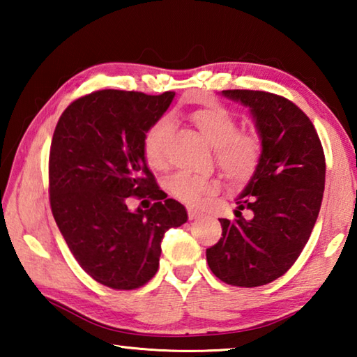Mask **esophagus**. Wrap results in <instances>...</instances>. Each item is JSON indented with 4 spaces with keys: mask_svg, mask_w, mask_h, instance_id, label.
<instances>
[{
    "mask_svg": "<svg viewBox=\"0 0 357 357\" xmlns=\"http://www.w3.org/2000/svg\"><path fill=\"white\" fill-rule=\"evenodd\" d=\"M187 214H189V220H197V219H200V217H202V214L198 213L197 209H193V208L187 209Z\"/></svg>",
    "mask_w": 357,
    "mask_h": 357,
    "instance_id": "34e87169",
    "label": "esophagus"
}]
</instances>
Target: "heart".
<instances>
[{"instance_id": "1", "label": "heart", "mask_w": 357, "mask_h": 357, "mask_svg": "<svg viewBox=\"0 0 357 357\" xmlns=\"http://www.w3.org/2000/svg\"><path fill=\"white\" fill-rule=\"evenodd\" d=\"M193 124L211 146L215 148V162L223 174L234 184H245L255 176L263 159L259 137L238 132L236 118L220 105H208L192 114ZM172 129V118L164 116L151 126L143 140V153L148 165L162 168L165 164V142ZM219 179L174 173L165 181L167 190L178 200L197 204L208 193L219 189Z\"/></svg>"}]
</instances>
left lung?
I'll return each instance as SVG.
<instances>
[{"label": "left lung", "mask_w": 357, "mask_h": 357, "mask_svg": "<svg viewBox=\"0 0 357 357\" xmlns=\"http://www.w3.org/2000/svg\"><path fill=\"white\" fill-rule=\"evenodd\" d=\"M222 96L249 108L263 159L238 195V219H219L222 238L206 259L222 282L253 288L285 274L309 241L323 200L324 153L312 121L288 99L250 89Z\"/></svg>", "instance_id": "1"}]
</instances>
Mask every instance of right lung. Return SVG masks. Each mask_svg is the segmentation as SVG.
Returning a JSON list of instances; mask_svg holds the SVG:
<instances>
[{"mask_svg":"<svg viewBox=\"0 0 357 357\" xmlns=\"http://www.w3.org/2000/svg\"><path fill=\"white\" fill-rule=\"evenodd\" d=\"M173 98L102 89L72 102L53 134V217L84 273L113 289L153 279L165 231L187 222L185 208L159 189L143 153L144 135ZM129 196L158 202L130 211Z\"/></svg>","mask_w":357,"mask_h":357,"instance_id":"add662e5","label":"right lung"}]
</instances>
